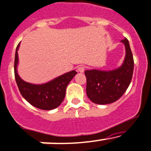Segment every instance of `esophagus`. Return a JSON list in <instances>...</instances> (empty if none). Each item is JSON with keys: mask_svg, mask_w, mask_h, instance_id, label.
Here are the masks:
<instances>
[{"mask_svg": "<svg viewBox=\"0 0 151 151\" xmlns=\"http://www.w3.org/2000/svg\"><path fill=\"white\" fill-rule=\"evenodd\" d=\"M78 71L79 72H84V69H85V67L84 66H80V67H78Z\"/></svg>", "mask_w": 151, "mask_h": 151, "instance_id": "obj_1", "label": "esophagus"}]
</instances>
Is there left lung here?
<instances>
[{
    "mask_svg": "<svg viewBox=\"0 0 151 151\" xmlns=\"http://www.w3.org/2000/svg\"><path fill=\"white\" fill-rule=\"evenodd\" d=\"M125 46V57L121 67L112 71L97 69L85 71L87 97L94 103L107 105L117 101L123 95L131 82L134 61L129 41L121 40Z\"/></svg>",
    "mask_w": 151,
    "mask_h": 151,
    "instance_id": "1",
    "label": "left lung"
}]
</instances>
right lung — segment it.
I'll return each mask as SVG.
<instances>
[{
    "label": "right lung",
    "mask_w": 151,
    "mask_h": 151,
    "mask_svg": "<svg viewBox=\"0 0 151 151\" xmlns=\"http://www.w3.org/2000/svg\"><path fill=\"white\" fill-rule=\"evenodd\" d=\"M20 43L16 47L14 62L15 79L23 97L31 105L44 110H51L61 105L65 97L66 88L77 72L72 70L43 84H33L21 79L17 72Z\"/></svg>",
    "instance_id": "right-lung-1"
}]
</instances>
